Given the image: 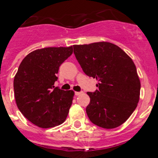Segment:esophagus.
I'll list each match as a JSON object with an SVG mask.
<instances>
[{"instance_id": "1", "label": "esophagus", "mask_w": 158, "mask_h": 158, "mask_svg": "<svg viewBox=\"0 0 158 158\" xmlns=\"http://www.w3.org/2000/svg\"><path fill=\"white\" fill-rule=\"evenodd\" d=\"M75 95H79L80 94H82V92H81V91H75Z\"/></svg>"}]
</instances>
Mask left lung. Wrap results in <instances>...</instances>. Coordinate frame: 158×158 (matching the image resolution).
I'll use <instances>...</instances> for the list:
<instances>
[{"instance_id": "1", "label": "left lung", "mask_w": 158, "mask_h": 158, "mask_svg": "<svg viewBox=\"0 0 158 158\" xmlns=\"http://www.w3.org/2000/svg\"><path fill=\"white\" fill-rule=\"evenodd\" d=\"M73 48L84 73L98 82V90L87 92L90 101L86 111L90 122L104 129L123 124L136 109L140 98L141 83L132 59L109 42Z\"/></svg>"}]
</instances>
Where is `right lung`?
<instances>
[{
  "mask_svg": "<svg viewBox=\"0 0 158 158\" xmlns=\"http://www.w3.org/2000/svg\"><path fill=\"white\" fill-rule=\"evenodd\" d=\"M72 52V46L37 49L27 55L19 66L13 81L16 105L37 127H54L67 118L75 93L54 84L60 66Z\"/></svg>",
  "mask_w": 158,
  "mask_h": 158,
  "instance_id": "add662e5",
  "label": "right lung"
}]
</instances>
